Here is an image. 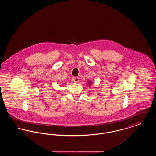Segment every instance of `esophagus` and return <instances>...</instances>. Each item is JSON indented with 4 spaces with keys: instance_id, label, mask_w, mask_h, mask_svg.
<instances>
[{
    "instance_id": "34e87169",
    "label": "esophagus",
    "mask_w": 156,
    "mask_h": 156,
    "mask_svg": "<svg viewBox=\"0 0 156 156\" xmlns=\"http://www.w3.org/2000/svg\"><path fill=\"white\" fill-rule=\"evenodd\" d=\"M80 79H79V78L78 77H75L73 78V81L75 83H78V82H79V80Z\"/></svg>"
}]
</instances>
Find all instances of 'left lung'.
<instances>
[{
    "label": "left lung",
    "mask_w": 156,
    "mask_h": 156,
    "mask_svg": "<svg viewBox=\"0 0 156 156\" xmlns=\"http://www.w3.org/2000/svg\"><path fill=\"white\" fill-rule=\"evenodd\" d=\"M92 82L91 81H89L87 82V84L88 86H90V85H92Z\"/></svg>",
    "instance_id": "1"
}]
</instances>
